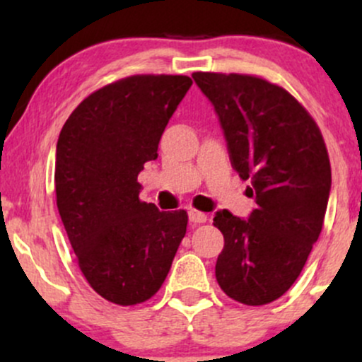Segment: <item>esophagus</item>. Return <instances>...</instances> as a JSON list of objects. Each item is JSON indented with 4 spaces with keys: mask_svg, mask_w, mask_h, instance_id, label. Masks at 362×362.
<instances>
[{
    "mask_svg": "<svg viewBox=\"0 0 362 362\" xmlns=\"http://www.w3.org/2000/svg\"><path fill=\"white\" fill-rule=\"evenodd\" d=\"M189 219H190V223L201 224V223H206L207 221V214L206 213H201V211L190 209L189 211Z\"/></svg>",
    "mask_w": 362,
    "mask_h": 362,
    "instance_id": "obj_1",
    "label": "esophagus"
}]
</instances>
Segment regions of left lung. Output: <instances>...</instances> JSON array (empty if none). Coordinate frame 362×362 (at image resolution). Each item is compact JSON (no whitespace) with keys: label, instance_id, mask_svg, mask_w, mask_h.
<instances>
[{"label":"left lung","instance_id":"1","mask_svg":"<svg viewBox=\"0 0 362 362\" xmlns=\"http://www.w3.org/2000/svg\"><path fill=\"white\" fill-rule=\"evenodd\" d=\"M213 102L231 165L250 180V219L230 211L213 224L224 236L216 281L248 306L276 301L300 277L322 233L332 170L322 132L288 90L255 74H192Z\"/></svg>","mask_w":362,"mask_h":362}]
</instances>
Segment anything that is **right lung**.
<instances>
[{
	"label": "right lung",
	"instance_id": "right-lung-1",
	"mask_svg": "<svg viewBox=\"0 0 362 362\" xmlns=\"http://www.w3.org/2000/svg\"><path fill=\"white\" fill-rule=\"evenodd\" d=\"M190 85L182 74H132L88 95L61 129L57 209L85 279L115 305L155 296L185 236L187 211L141 201L138 175Z\"/></svg>",
	"mask_w": 362,
	"mask_h": 362
}]
</instances>
